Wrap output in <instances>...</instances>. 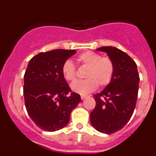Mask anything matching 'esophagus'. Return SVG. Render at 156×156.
<instances>
[{"mask_svg": "<svg viewBox=\"0 0 156 156\" xmlns=\"http://www.w3.org/2000/svg\"><path fill=\"white\" fill-rule=\"evenodd\" d=\"M87 97V95H84V94H81L80 95V98H81V99H84V98H86Z\"/></svg>", "mask_w": 156, "mask_h": 156, "instance_id": "esophagus-1", "label": "esophagus"}]
</instances>
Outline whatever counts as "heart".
<instances>
[{"label":"heart","mask_w":156,"mask_h":156,"mask_svg":"<svg viewBox=\"0 0 156 156\" xmlns=\"http://www.w3.org/2000/svg\"><path fill=\"white\" fill-rule=\"evenodd\" d=\"M78 61L83 66L88 67L85 74L87 79L79 80L71 85L72 90L80 94H87L96 90L98 86L105 87L111 82L115 67L109 57H101L99 53L87 51L78 56ZM62 73L65 79L73 82L76 79L75 65L71 60L65 61L62 66Z\"/></svg>","instance_id":"1"}]
</instances>
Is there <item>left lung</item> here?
Wrapping results in <instances>:
<instances>
[{"label": "left lung", "mask_w": 156, "mask_h": 156, "mask_svg": "<svg viewBox=\"0 0 156 156\" xmlns=\"http://www.w3.org/2000/svg\"><path fill=\"white\" fill-rule=\"evenodd\" d=\"M96 50L107 53L113 62L115 71L104 90L94 95L96 106L90 112V123L98 131L109 134L122 129L131 118L140 78L137 65L126 53L114 47Z\"/></svg>", "instance_id": "1"}]
</instances>
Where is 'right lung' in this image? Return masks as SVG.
Returning a JSON list of instances; mask_svg holds the SVG:
<instances>
[{
    "label": "right lung",
    "instance_id": "add662e5",
    "mask_svg": "<svg viewBox=\"0 0 156 156\" xmlns=\"http://www.w3.org/2000/svg\"><path fill=\"white\" fill-rule=\"evenodd\" d=\"M75 50L41 52L29 62L24 75L25 105L31 119L41 129L55 131L69 122L70 114L81 101L72 92L62 73L65 61Z\"/></svg>",
    "mask_w": 156,
    "mask_h": 156
}]
</instances>
